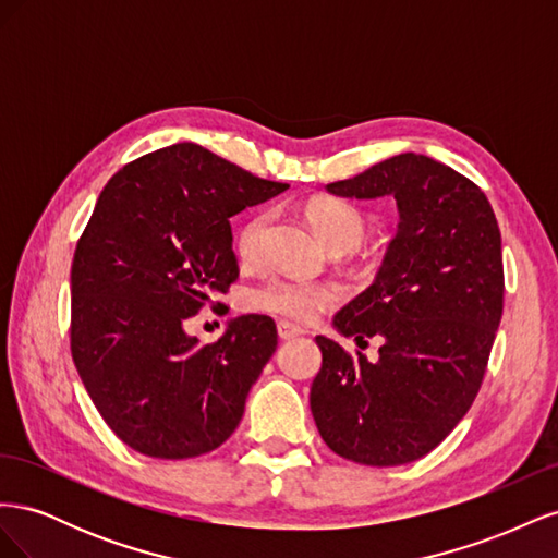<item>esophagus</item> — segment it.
I'll use <instances>...</instances> for the list:
<instances>
[{"mask_svg":"<svg viewBox=\"0 0 558 558\" xmlns=\"http://www.w3.org/2000/svg\"><path fill=\"white\" fill-rule=\"evenodd\" d=\"M277 332H279L281 340H293V337L305 335V330L293 326V324H289V320H279V324H277Z\"/></svg>","mask_w":558,"mask_h":558,"instance_id":"34e87169","label":"esophagus"}]
</instances>
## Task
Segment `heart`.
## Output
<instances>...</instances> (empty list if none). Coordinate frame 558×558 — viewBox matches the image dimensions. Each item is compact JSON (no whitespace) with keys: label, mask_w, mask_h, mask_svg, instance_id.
Listing matches in <instances>:
<instances>
[{"label":"heart","mask_w":558,"mask_h":558,"mask_svg":"<svg viewBox=\"0 0 558 558\" xmlns=\"http://www.w3.org/2000/svg\"><path fill=\"white\" fill-rule=\"evenodd\" d=\"M316 238L330 246H347L349 251L359 246L365 234L363 214L342 199H316L305 211ZM269 226V214L260 211L240 226L234 248L244 263L258 258L265 230ZM340 300V291L324 283H305L293 279H269L244 298V305L256 312L277 314L291 320H312L320 310L332 307Z\"/></svg>","instance_id":"b5f03b06"}]
</instances>
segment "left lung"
<instances>
[{
  "label": "left lung",
  "instance_id": "1",
  "mask_svg": "<svg viewBox=\"0 0 558 558\" xmlns=\"http://www.w3.org/2000/svg\"><path fill=\"white\" fill-rule=\"evenodd\" d=\"M349 199L393 197L396 238L373 286L332 318L344 337H381L379 359L318 335L310 404L324 442L363 465H402L440 445L475 400L502 316L496 214L463 174L400 154L328 183Z\"/></svg>",
  "mask_w": 558,
  "mask_h": 558
}]
</instances>
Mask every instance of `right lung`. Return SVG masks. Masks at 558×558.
Wrapping results in <instances>:
<instances>
[{
    "label": "right lung",
    "instance_id": "add662e5",
    "mask_svg": "<svg viewBox=\"0 0 558 558\" xmlns=\"http://www.w3.org/2000/svg\"><path fill=\"white\" fill-rule=\"evenodd\" d=\"M289 183L183 142L116 172L72 265V356L97 412L134 451L193 459L240 426L277 351L263 314L230 318L214 344L185 320L238 279L230 218Z\"/></svg>",
    "mask_w": 558,
    "mask_h": 558
}]
</instances>
